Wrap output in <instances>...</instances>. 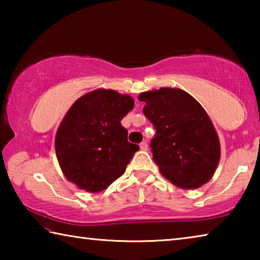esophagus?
<instances>
[{
    "label": "esophagus",
    "mask_w": 260,
    "mask_h": 260,
    "mask_svg": "<svg viewBox=\"0 0 260 260\" xmlns=\"http://www.w3.org/2000/svg\"><path fill=\"white\" fill-rule=\"evenodd\" d=\"M140 148H141V150H143V151L148 150V144H147L146 141H143V142L140 143Z\"/></svg>",
    "instance_id": "esophagus-1"
}]
</instances>
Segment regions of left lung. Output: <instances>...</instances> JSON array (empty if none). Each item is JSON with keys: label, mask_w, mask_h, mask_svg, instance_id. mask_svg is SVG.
<instances>
[{"label": "left lung", "mask_w": 260, "mask_h": 260, "mask_svg": "<svg viewBox=\"0 0 260 260\" xmlns=\"http://www.w3.org/2000/svg\"><path fill=\"white\" fill-rule=\"evenodd\" d=\"M143 113L156 135L150 142L160 173L175 186L196 189L212 178L220 159V143L208 113L178 88L140 94Z\"/></svg>", "instance_id": "8db88e82"}]
</instances>
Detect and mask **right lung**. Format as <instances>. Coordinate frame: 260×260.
Wrapping results in <instances>:
<instances>
[{
  "label": "right lung",
  "instance_id": "obj_1",
  "mask_svg": "<svg viewBox=\"0 0 260 260\" xmlns=\"http://www.w3.org/2000/svg\"><path fill=\"white\" fill-rule=\"evenodd\" d=\"M134 107L129 95L96 89L77 100L56 134L59 166L69 181L89 192L108 188L122 175L138 144L127 140L121 119Z\"/></svg>",
  "mask_w": 260,
  "mask_h": 260
}]
</instances>
